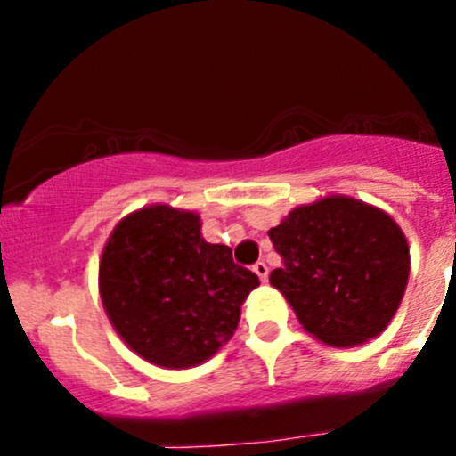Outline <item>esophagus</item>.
<instances>
[{"mask_svg": "<svg viewBox=\"0 0 456 456\" xmlns=\"http://www.w3.org/2000/svg\"><path fill=\"white\" fill-rule=\"evenodd\" d=\"M254 271H256L257 278L262 280V282H266V278H269V266H266V262H262V260L256 262Z\"/></svg>", "mask_w": 456, "mask_h": 456, "instance_id": "34e87169", "label": "esophagus"}]
</instances>
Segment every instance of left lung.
<instances>
[{
  "label": "left lung",
  "mask_w": 456,
  "mask_h": 456,
  "mask_svg": "<svg viewBox=\"0 0 456 456\" xmlns=\"http://www.w3.org/2000/svg\"><path fill=\"white\" fill-rule=\"evenodd\" d=\"M269 238L282 257L269 282L324 344L369 342L397 314L411 251L386 211L351 196H326L289 211Z\"/></svg>",
  "instance_id": "1"
}]
</instances>
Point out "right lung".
<instances>
[{"instance_id":"add662e5","label":"right lung","mask_w":456,"mask_h":456,"mask_svg":"<svg viewBox=\"0 0 456 456\" xmlns=\"http://www.w3.org/2000/svg\"><path fill=\"white\" fill-rule=\"evenodd\" d=\"M260 284L232 249L200 236L194 211L150 205L121 220L103 247L99 291L123 342L163 369H191L232 339Z\"/></svg>"}]
</instances>
